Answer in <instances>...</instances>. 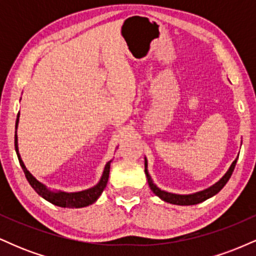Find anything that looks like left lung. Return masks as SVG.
I'll return each mask as SVG.
<instances>
[{
  "mask_svg": "<svg viewBox=\"0 0 256 256\" xmlns=\"http://www.w3.org/2000/svg\"><path fill=\"white\" fill-rule=\"evenodd\" d=\"M237 158H238V156H237L236 160L231 164L230 168L228 170V172H226L225 174L222 176V177L220 178L216 184H213L212 186H210L208 189H204V190H202V192H198L195 194H190V195H179V194L167 192H165V190H161L160 188H158L156 185L154 184V182H152L150 174H149L148 161H146V158H144V172H146V179H148L149 188H150L152 192H154L158 198H160L162 201L168 202V204H172L192 206V204H200V202H204L207 198L216 195V194H218L220 190L225 186V184L228 183V179H230V177H231L232 172H234V166H236V162H237Z\"/></svg>",
  "mask_w": 256,
  "mask_h": 256,
  "instance_id": "left-lung-1",
  "label": "left lung"
}]
</instances>
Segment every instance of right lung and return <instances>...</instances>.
I'll list each match as a JSON object with an SVG mask.
<instances>
[{
	"mask_svg": "<svg viewBox=\"0 0 256 256\" xmlns=\"http://www.w3.org/2000/svg\"><path fill=\"white\" fill-rule=\"evenodd\" d=\"M19 116L20 113L18 114L16 122V128H18V124H19ZM16 152L18 155V158H19L20 166H22V171L25 173V177L28 179V182L30 185L34 188V190L36 192L38 195L42 196L44 200H46L50 204L58 206V207L64 208H82L86 207V206L92 204L94 202L98 200L101 194L104 192L106 185H107L108 178H110V161H108L104 166V171L102 173V177L100 179V182L95 186L90 188V189L83 190V192H52L50 189L46 186L43 183H40V180H37L34 176L31 174L30 172L28 171L26 166L22 162V156L19 154V148H18V136L16 134Z\"/></svg>",
	"mask_w": 256,
	"mask_h": 256,
	"instance_id": "right-lung-1",
	"label": "right lung"
}]
</instances>
